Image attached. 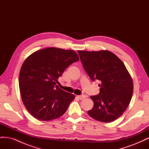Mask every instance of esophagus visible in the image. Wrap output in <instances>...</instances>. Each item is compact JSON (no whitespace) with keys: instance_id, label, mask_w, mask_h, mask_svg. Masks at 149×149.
<instances>
[{"instance_id":"34e87169","label":"esophagus","mask_w":149,"mask_h":149,"mask_svg":"<svg viewBox=\"0 0 149 149\" xmlns=\"http://www.w3.org/2000/svg\"><path fill=\"white\" fill-rule=\"evenodd\" d=\"M78 97L79 99L80 100H83L84 99L86 98V96L84 95V94H82V95H79V96H78Z\"/></svg>"}]
</instances>
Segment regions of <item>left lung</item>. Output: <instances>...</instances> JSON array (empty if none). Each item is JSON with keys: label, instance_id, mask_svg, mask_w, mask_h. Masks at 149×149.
Listing matches in <instances>:
<instances>
[{"label": "left lung", "instance_id": "left-lung-1", "mask_svg": "<svg viewBox=\"0 0 149 149\" xmlns=\"http://www.w3.org/2000/svg\"><path fill=\"white\" fill-rule=\"evenodd\" d=\"M78 53L89 78L100 81V93L91 96L94 106L88 114L102 123L118 119L127 108L133 93L132 80L125 65L107 50Z\"/></svg>", "mask_w": 149, "mask_h": 149}]
</instances>
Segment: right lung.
<instances>
[{
	"mask_svg": "<svg viewBox=\"0 0 149 149\" xmlns=\"http://www.w3.org/2000/svg\"><path fill=\"white\" fill-rule=\"evenodd\" d=\"M79 60L73 50L48 48L30 55L19 74V88L26 109L35 118L48 121L63 115L74 95L56 85L66 68Z\"/></svg>",
	"mask_w": 149,
	"mask_h": 149,
	"instance_id": "obj_1",
	"label": "right lung"
}]
</instances>
